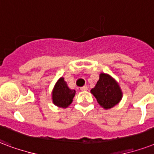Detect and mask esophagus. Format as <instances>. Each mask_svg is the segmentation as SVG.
I'll return each instance as SVG.
<instances>
[{
	"mask_svg": "<svg viewBox=\"0 0 154 154\" xmlns=\"http://www.w3.org/2000/svg\"><path fill=\"white\" fill-rule=\"evenodd\" d=\"M80 90H82V91H86L88 90L87 85H84V86H82V87L80 88Z\"/></svg>",
	"mask_w": 154,
	"mask_h": 154,
	"instance_id": "34e87169",
	"label": "esophagus"
}]
</instances>
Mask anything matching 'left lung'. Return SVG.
I'll use <instances>...</instances> for the list:
<instances>
[{"instance_id": "1", "label": "left lung", "mask_w": 154, "mask_h": 154, "mask_svg": "<svg viewBox=\"0 0 154 154\" xmlns=\"http://www.w3.org/2000/svg\"><path fill=\"white\" fill-rule=\"evenodd\" d=\"M98 104L104 109H110L120 102L123 93L119 83L109 74L101 73L97 84L90 90Z\"/></svg>"}]
</instances>
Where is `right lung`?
Returning a JSON list of instances; mask_svg holds the SVG:
<instances>
[{
  "label": "right lung",
  "mask_w": 154,
  "mask_h": 154,
  "mask_svg": "<svg viewBox=\"0 0 154 154\" xmlns=\"http://www.w3.org/2000/svg\"><path fill=\"white\" fill-rule=\"evenodd\" d=\"M76 91L68 87L64 77L57 81L52 90V102L56 106L62 108L68 107L72 102Z\"/></svg>",
  "instance_id": "add662e5"
}]
</instances>
